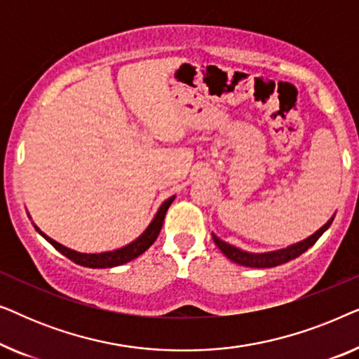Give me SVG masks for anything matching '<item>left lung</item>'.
Returning a JSON list of instances; mask_svg holds the SVG:
<instances>
[{
    "instance_id": "obj_1",
    "label": "left lung",
    "mask_w": 359,
    "mask_h": 359,
    "mask_svg": "<svg viewBox=\"0 0 359 359\" xmlns=\"http://www.w3.org/2000/svg\"><path fill=\"white\" fill-rule=\"evenodd\" d=\"M332 222H333V219L328 220V222L323 225L320 230H317L312 237L306 238L304 242L291 245V247H287L284 250H278V252H271V253H259V255L248 253V252H243V250H240V248L232 247V245L222 242V240L215 237V235H212V238H214L215 245L219 247L220 252H222L229 259H232L233 263H238V264H242V266H248V268H274V266H279V264L291 262V259L301 257L304 252H307V250L322 237V233L325 232L328 227H330Z\"/></svg>"
}]
</instances>
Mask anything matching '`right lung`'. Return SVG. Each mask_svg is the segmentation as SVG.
<instances>
[{
	"label": "right lung",
	"mask_w": 359,
	"mask_h": 359,
	"mask_svg": "<svg viewBox=\"0 0 359 359\" xmlns=\"http://www.w3.org/2000/svg\"><path fill=\"white\" fill-rule=\"evenodd\" d=\"M175 198H170L166 199L163 204H161V208L158 209V212H156L155 219L151 220V224L149 225V229L145 230L144 233L140 235L139 238L135 240V242H132L130 245H127L124 248H119V250H114V252H106V253H93V255H86V253H78V252H73V250L63 247V245L57 243L55 240L48 238L46 233L39 232L42 235L43 238L47 240L48 243L52 245L53 248L58 250L62 255H65L68 259H72L73 263L80 264V266H86V268H112V266H119V264H124L127 262H132V259L140 257L142 253L145 252V250L150 248V245L155 242L156 237H158L160 230H161V225H163V220H165V215H166V210L173 203ZM39 230V229H37Z\"/></svg>",
	"instance_id": "add662e5"
}]
</instances>
